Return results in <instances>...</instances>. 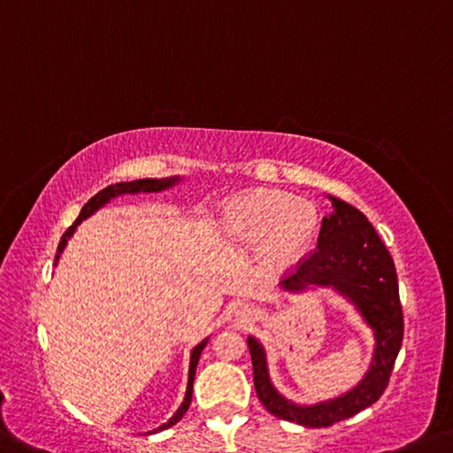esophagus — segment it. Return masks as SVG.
Masks as SVG:
<instances>
[{"instance_id": "34e87169", "label": "esophagus", "mask_w": 453, "mask_h": 453, "mask_svg": "<svg viewBox=\"0 0 453 453\" xmlns=\"http://www.w3.org/2000/svg\"><path fill=\"white\" fill-rule=\"evenodd\" d=\"M243 312H246V314H252L254 311H250V308H243Z\"/></svg>"}]
</instances>
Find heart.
<instances>
[{
  "instance_id": "1",
  "label": "heart",
  "mask_w": 453,
  "mask_h": 453,
  "mask_svg": "<svg viewBox=\"0 0 453 453\" xmlns=\"http://www.w3.org/2000/svg\"><path fill=\"white\" fill-rule=\"evenodd\" d=\"M221 234L234 246L260 243L264 260L286 265L304 252L319 227V213L306 199L282 191L256 189L226 201L219 213Z\"/></svg>"
}]
</instances>
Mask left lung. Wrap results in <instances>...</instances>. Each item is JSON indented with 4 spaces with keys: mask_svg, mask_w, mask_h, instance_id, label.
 I'll return each mask as SVG.
<instances>
[{
    "mask_svg": "<svg viewBox=\"0 0 453 453\" xmlns=\"http://www.w3.org/2000/svg\"><path fill=\"white\" fill-rule=\"evenodd\" d=\"M326 197L333 203V211L322 218L317 250L294 274L280 282V288L300 294L317 286L333 288L349 300L375 336L367 372L353 389L339 397L312 405L294 403L280 395L272 383L264 344L256 336H248L254 385L262 405L276 418L304 427H328L375 403L387 389L395 358L403 342V312L391 254L387 252L375 227L357 207L333 196Z\"/></svg>",
    "mask_w": 453,
    "mask_h": 453,
    "instance_id": "left-lung-1",
    "label": "left lung"
}]
</instances>
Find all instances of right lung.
<instances>
[{"instance_id":"obj_1","label":"right lung","mask_w":453,"mask_h":453,"mask_svg":"<svg viewBox=\"0 0 453 453\" xmlns=\"http://www.w3.org/2000/svg\"><path fill=\"white\" fill-rule=\"evenodd\" d=\"M181 183V177L175 175V177H165V179H136V181H127V183H114V185H109V188H104L103 191H98L95 197L88 199V203H86L82 207L81 215H78L74 224H72L66 234L62 235V240L58 243V252H56V260L54 264H58L60 256L64 252V248H66L68 240L74 235L76 227L82 224V221L86 218H90L92 213H96L100 207H104L106 203H111V199L119 197V196H136V193H161L165 189H171L173 185ZM207 341H210V336L207 339L201 341L199 344H196V347L191 349V357H189V375H188V389H185V397H183V403L179 405L177 411L171 415L167 423H163V426H159L157 429H153V432H147V435L150 434H157V432H163V429H167L171 426H175V423L183 418L185 411H188L189 405H191V395H193V379H196V369H197V363H199V357H201V350L205 349Z\"/></svg>"}]
</instances>
